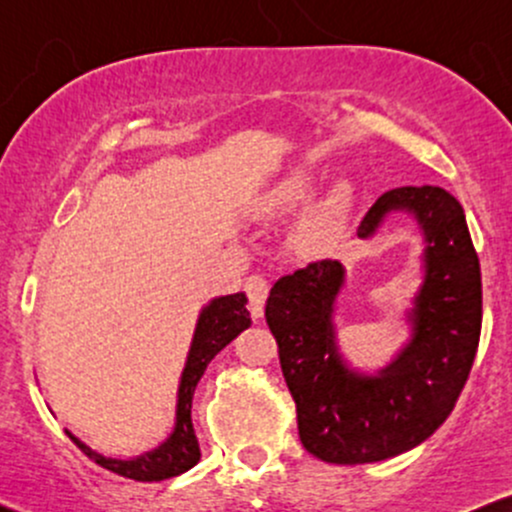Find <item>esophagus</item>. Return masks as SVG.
Here are the masks:
<instances>
[{
  "mask_svg": "<svg viewBox=\"0 0 512 512\" xmlns=\"http://www.w3.org/2000/svg\"><path fill=\"white\" fill-rule=\"evenodd\" d=\"M245 293H248L252 317H262L264 315V301H267V293H269L267 279H264V276H260V274L248 276V281H245Z\"/></svg>",
  "mask_w": 512,
  "mask_h": 512,
  "instance_id": "esophagus-1",
  "label": "esophagus"
}]
</instances>
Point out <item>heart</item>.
Instances as JSON below:
<instances>
[{
    "mask_svg": "<svg viewBox=\"0 0 512 512\" xmlns=\"http://www.w3.org/2000/svg\"><path fill=\"white\" fill-rule=\"evenodd\" d=\"M322 175L313 168H293L264 192V209L272 214H293L317 195ZM354 195L344 180L334 182L317 202L310 204L293 228V243L305 252L327 250L342 236L349 221Z\"/></svg>",
    "mask_w": 512,
    "mask_h": 512,
    "instance_id": "obj_1",
    "label": "heart"
}]
</instances>
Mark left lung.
Wrapping results in <instances>:
<instances>
[{
	"label": "left lung",
	"instance_id": "obj_1",
	"mask_svg": "<svg viewBox=\"0 0 512 512\" xmlns=\"http://www.w3.org/2000/svg\"><path fill=\"white\" fill-rule=\"evenodd\" d=\"M395 211L414 216L424 233V281L407 310L409 342L385 368L354 370L339 351L342 262H310L281 276L264 308L298 436L322 462H380L424 443L450 416L477 356L481 269L462 204L443 187H395L368 209L358 238H373Z\"/></svg>",
	"mask_w": 512,
	"mask_h": 512
}]
</instances>
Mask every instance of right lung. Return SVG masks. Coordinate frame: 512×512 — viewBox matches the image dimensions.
Returning <instances> with one entry per match:
<instances>
[{
  "label": "right lung",
  "mask_w": 512,
  "mask_h": 512,
  "mask_svg": "<svg viewBox=\"0 0 512 512\" xmlns=\"http://www.w3.org/2000/svg\"><path fill=\"white\" fill-rule=\"evenodd\" d=\"M248 296L245 293H231V296H219L209 305H204L199 313L195 337H192L190 354H187L185 368H182L180 385H178V404H175V428L173 433L163 440L161 445L149 452H142L137 457H108L103 452H96L84 440H79L72 431L67 436L74 440L76 448L91 457L93 462L101 464L103 469L120 474V477L134 481H163L187 472L199 462L202 452L192 428V397L195 387L202 380L204 370L226 344H231L240 332L250 327L248 313Z\"/></svg>",
  "instance_id": "add662e5"
}]
</instances>
